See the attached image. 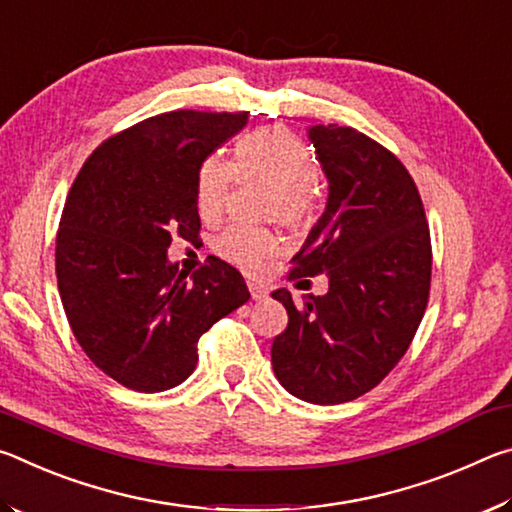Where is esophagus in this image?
Masks as SVG:
<instances>
[{
	"instance_id": "esophagus-1",
	"label": "esophagus",
	"mask_w": 512,
	"mask_h": 512,
	"mask_svg": "<svg viewBox=\"0 0 512 512\" xmlns=\"http://www.w3.org/2000/svg\"><path fill=\"white\" fill-rule=\"evenodd\" d=\"M248 289H250V296H253V300H264L268 296V289L264 287V284L248 282Z\"/></svg>"
}]
</instances>
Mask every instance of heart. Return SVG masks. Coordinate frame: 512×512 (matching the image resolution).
I'll return each mask as SVG.
<instances>
[{"label":"heart","instance_id":"obj_1","mask_svg":"<svg viewBox=\"0 0 512 512\" xmlns=\"http://www.w3.org/2000/svg\"><path fill=\"white\" fill-rule=\"evenodd\" d=\"M318 171V158L298 135L280 126L259 128L235 144L232 162L216 153L201 162L196 176L198 214L207 221L219 219L237 176L257 178L271 185L266 214L287 228H307L320 210ZM214 250L244 271L257 273L277 255L280 239L266 228L235 223L216 237Z\"/></svg>","mask_w":512,"mask_h":512}]
</instances>
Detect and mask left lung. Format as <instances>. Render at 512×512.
I'll use <instances>...</instances> for the list:
<instances>
[{"mask_svg":"<svg viewBox=\"0 0 512 512\" xmlns=\"http://www.w3.org/2000/svg\"><path fill=\"white\" fill-rule=\"evenodd\" d=\"M329 180L325 214L291 259L289 280L327 273L325 296L273 298L289 323L275 336V377L311 404L357 400L413 341L429 302L431 237L422 198L397 155L357 128H309Z\"/></svg>","mask_w":512,"mask_h":512,"instance_id":"1","label":"left lung"}]
</instances>
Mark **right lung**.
I'll return each mask as SVG.
<instances>
[{
  "label": "right lung",
  "instance_id": "obj_1",
  "mask_svg": "<svg viewBox=\"0 0 512 512\" xmlns=\"http://www.w3.org/2000/svg\"><path fill=\"white\" fill-rule=\"evenodd\" d=\"M248 115L173 110L137 121L101 142L69 189L56 235L60 300L90 361L131 391L185 381L198 339L250 298L221 259L192 277L167 259L173 237L198 241V167Z\"/></svg>",
  "mask_w": 512,
  "mask_h": 512
}]
</instances>
